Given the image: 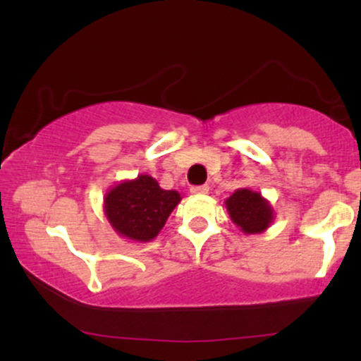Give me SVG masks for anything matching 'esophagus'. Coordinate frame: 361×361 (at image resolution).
I'll return each instance as SVG.
<instances>
[{"mask_svg": "<svg viewBox=\"0 0 361 361\" xmlns=\"http://www.w3.org/2000/svg\"><path fill=\"white\" fill-rule=\"evenodd\" d=\"M190 192L194 195H205V194H209V185H195V187H192Z\"/></svg>", "mask_w": 361, "mask_h": 361, "instance_id": "1", "label": "esophagus"}]
</instances>
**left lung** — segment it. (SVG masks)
<instances>
[{
	"label": "left lung",
	"mask_w": 361,
	"mask_h": 361,
	"mask_svg": "<svg viewBox=\"0 0 361 361\" xmlns=\"http://www.w3.org/2000/svg\"><path fill=\"white\" fill-rule=\"evenodd\" d=\"M225 207L231 221L245 235L263 233L274 220V210L269 200H266L261 192L251 189H236L225 200Z\"/></svg>",
	"instance_id": "left-lung-1"
}]
</instances>
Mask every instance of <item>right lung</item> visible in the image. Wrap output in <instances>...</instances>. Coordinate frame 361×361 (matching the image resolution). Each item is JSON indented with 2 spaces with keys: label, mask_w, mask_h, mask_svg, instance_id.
Segmentation results:
<instances>
[{
  "label": "right lung",
  "mask_w": 361,
  "mask_h": 361,
  "mask_svg": "<svg viewBox=\"0 0 361 361\" xmlns=\"http://www.w3.org/2000/svg\"><path fill=\"white\" fill-rule=\"evenodd\" d=\"M180 199L177 190L161 189L154 177L140 174L106 192L103 212L121 238L146 243L159 235Z\"/></svg>",
  "instance_id": "obj_1"
}]
</instances>
